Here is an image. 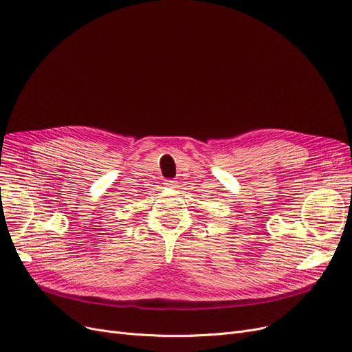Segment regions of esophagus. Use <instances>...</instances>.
Here are the masks:
<instances>
[{
	"label": "esophagus",
	"instance_id": "34e87169",
	"mask_svg": "<svg viewBox=\"0 0 352 352\" xmlns=\"http://www.w3.org/2000/svg\"><path fill=\"white\" fill-rule=\"evenodd\" d=\"M175 186H177V181H174V179H171V181H166V187L175 188Z\"/></svg>",
	"mask_w": 352,
	"mask_h": 352
}]
</instances>
